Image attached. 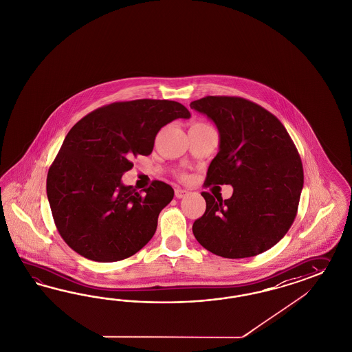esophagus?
Wrapping results in <instances>:
<instances>
[{"instance_id":"1","label":"esophagus","mask_w":352,"mask_h":352,"mask_svg":"<svg viewBox=\"0 0 352 352\" xmlns=\"http://www.w3.org/2000/svg\"><path fill=\"white\" fill-rule=\"evenodd\" d=\"M188 195V190H182V188H175V197L177 199H183Z\"/></svg>"}]
</instances>
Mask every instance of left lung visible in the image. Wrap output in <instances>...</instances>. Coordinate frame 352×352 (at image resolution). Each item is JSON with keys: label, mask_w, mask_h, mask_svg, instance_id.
<instances>
[{"label": "left lung", "mask_w": 352, "mask_h": 352, "mask_svg": "<svg viewBox=\"0 0 352 352\" xmlns=\"http://www.w3.org/2000/svg\"><path fill=\"white\" fill-rule=\"evenodd\" d=\"M190 106L219 131L205 186L233 187L228 200L201 193L206 210L193 223V234L218 256H256L285 237L295 220L304 186L295 143L274 115L242 97L208 96Z\"/></svg>", "instance_id": "obj_1"}]
</instances>
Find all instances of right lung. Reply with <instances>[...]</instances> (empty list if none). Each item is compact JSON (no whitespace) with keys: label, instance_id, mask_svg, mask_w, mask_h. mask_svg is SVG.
<instances>
[{"label":"right lung","instance_id":"right-lung-1","mask_svg":"<svg viewBox=\"0 0 352 352\" xmlns=\"http://www.w3.org/2000/svg\"><path fill=\"white\" fill-rule=\"evenodd\" d=\"M190 116L179 102L143 98L106 104L69 131L47 174L52 217L69 248L113 263L148 243L174 190L153 181L141 193L122 177L133 168V156L151 153L164 125Z\"/></svg>","mask_w":352,"mask_h":352}]
</instances>
